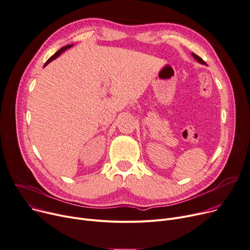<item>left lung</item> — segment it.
Returning a JSON list of instances; mask_svg holds the SVG:
<instances>
[{
    "label": "left lung",
    "instance_id": "8db88e82",
    "mask_svg": "<svg viewBox=\"0 0 250 250\" xmlns=\"http://www.w3.org/2000/svg\"><path fill=\"white\" fill-rule=\"evenodd\" d=\"M192 56L194 57V59L197 61V62H199V63H201V64H203V65H206V62L202 59V58H200L199 57L198 55H196L195 53H192Z\"/></svg>",
    "mask_w": 250,
    "mask_h": 250
}]
</instances>
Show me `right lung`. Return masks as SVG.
<instances>
[{
    "label": "right lung",
    "mask_w": 250,
    "mask_h": 250,
    "mask_svg": "<svg viewBox=\"0 0 250 250\" xmlns=\"http://www.w3.org/2000/svg\"><path fill=\"white\" fill-rule=\"evenodd\" d=\"M72 46H73V45H72V44H70V45H67V46H64V47H62L60 50H58V51H57V52H56L54 55H52L51 57H50V58H49V59L46 61V63L44 64V67H45L46 65H48L50 62H51L52 60L56 59V58H57L59 55H61V53H62V52H64L65 50H67L68 48H70V47H72Z\"/></svg>",
    "instance_id": "obj_1"
}]
</instances>
